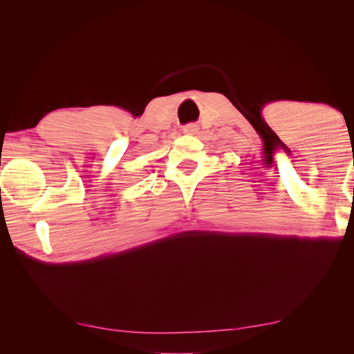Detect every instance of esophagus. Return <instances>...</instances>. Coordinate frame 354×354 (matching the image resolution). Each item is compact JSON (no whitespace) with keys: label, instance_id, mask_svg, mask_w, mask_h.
Listing matches in <instances>:
<instances>
[{"label":"esophagus","instance_id":"esophagus-1","mask_svg":"<svg viewBox=\"0 0 354 354\" xmlns=\"http://www.w3.org/2000/svg\"><path fill=\"white\" fill-rule=\"evenodd\" d=\"M183 133H185V134H189V136L196 134V133H198V127H196L195 124H189V125H186V127L183 128Z\"/></svg>","mask_w":354,"mask_h":354}]
</instances>
